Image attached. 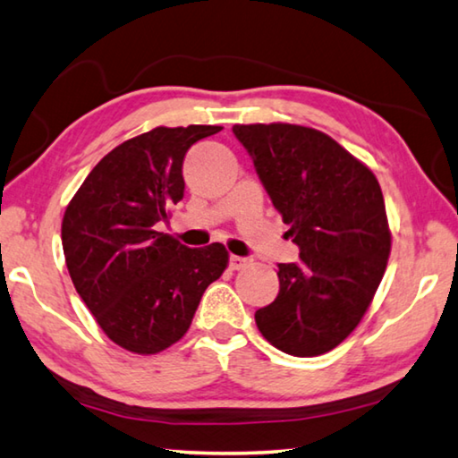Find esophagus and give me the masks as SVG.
<instances>
[{
    "instance_id": "34e87169",
    "label": "esophagus",
    "mask_w": 458,
    "mask_h": 458,
    "mask_svg": "<svg viewBox=\"0 0 458 458\" xmlns=\"http://www.w3.org/2000/svg\"><path fill=\"white\" fill-rule=\"evenodd\" d=\"M246 259H242V257H234V254H232L230 257V268L232 270H240L242 267H246Z\"/></svg>"
}]
</instances>
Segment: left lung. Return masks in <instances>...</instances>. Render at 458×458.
Segmentation results:
<instances>
[{"label": "left lung", "mask_w": 458, "mask_h": 458, "mask_svg": "<svg viewBox=\"0 0 458 458\" xmlns=\"http://www.w3.org/2000/svg\"><path fill=\"white\" fill-rule=\"evenodd\" d=\"M232 131L301 250L297 262L278 265L281 289L254 313L257 327L294 358L331 352L358 327L390 257L376 175L317 129L259 123Z\"/></svg>", "instance_id": "1"}]
</instances>
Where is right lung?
<instances>
[{"label": "right lung", "instance_id": "add662e5", "mask_svg": "<svg viewBox=\"0 0 458 458\" xmlns=\"http://www.w3.org/2000/svg\"><path fill=\"white\" fill-rule=\"evenodd\" d=\"M214 125L155 127L114 147L62 220L68 273L106 337L151 355L190 329L208 284L228 267L220 242L188 248L159 230L183 198V157Z\"/></svg>", "mask_w": 458, "mask_h": 458}]
</instances>
